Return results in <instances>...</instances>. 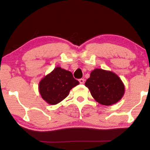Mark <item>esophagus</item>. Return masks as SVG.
Listing matches in <instances>:
<instances>
[{"label":"esophagus","mask_w":150,"mask_h":150,"mask_svg":"<svg viewBox=\"0 0 150 150\" xmlns=\"http://www.w3.org/2000/svg\"><path fill=\"white\" fill-rule=\"evenodd\" d=\"M79 81L80 84H83L85 82V80H84V79H80L79 80Z\"/></svg>","instance_id":"34e87169"}]
</instances>
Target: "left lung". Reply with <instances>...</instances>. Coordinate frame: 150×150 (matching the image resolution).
<instances>
[{"mask_svg":"<svg viewBox=\"0 0 150 150\" xmlns=\"http://www.w3.org/2000/svg\"><path fill=\"white\" fill-rule=\"evenodd\" d=\"M85 86L96 102L110 106L121 100L125 87L120 78L116 73L102 69H95L86 81Z\"/></svg>","mask_w":150,"mask_h":150,"instance_id":"1","label":"left lung"}]
</instances>
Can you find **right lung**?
Listing matches in <instances>:
<instances>
[{"label": "right lung", "instance_id": "right-lung-1", "mask_svg": "<svg viewBox=\"0 0 150 150\" xmlns=\"http://www.w3.org/2000/svg\"><path fill=\"white\" fill-rule=\"evenodd\" d=\"M79 84L71 72L57 67L40 81L38 90L45 102L55 105L65 99L71 89Z\"/></svg>", "mask_w": 150, "mask_h": 150}]
</instances>
